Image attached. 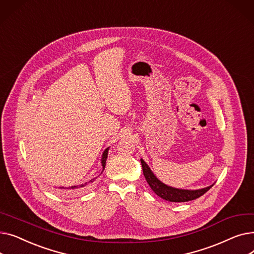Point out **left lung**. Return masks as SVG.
Instances as JSON below:
<instances>
[{"label":"left lung","mask_w":254,"mask_h":254,"mask_svg":"<svg viewBox=\"0 0 254 254\" xmlns=\"http://www.w3.org/2000/svg\"><path fill=\"white\" fill-rule=\"evenodd\" d=\"M141 164H142V170H143V174L144 177L149 184L151 190L162 198L166 199V201L169 202H176V203H181V202H189L192 201V199H195L203 195L205 192H207L213 185L208 186V188L202 189V190H178L171 188V186H168L164 183L159 181L151 172L149 167L146 165V163L141 159Z\"/></svg>","instance_id":"left-lung-1"}]
</instances>
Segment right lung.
I'll use <instances>...</instances> for the list:
<instances>
[{"mask_svg":"<svg viewBox=\"0 0 254 254\" xmlns=\"http://www.w3.org/2000/svg\"><path fill=\"white\" fill-rule=\"evenodd\" d=\"M108 150H109V148H107V149L104 151V153H103V156H102V166H103V171H104V169H105V166H106L107 156H108ZM103 171H102V172H103ZM93 180H95V178L91 179V180H89V181H87V182H84V183H82V184H79V185H73V186H71V188L66 189V190H81V189L85 188V186H86L88 183L92 182ZM61 189H64V188H61Z\"/></svg>","mask_w":254,"mask_h":254,"instance_id":"right-lung-1","label":"right lung"}]
</instances>
